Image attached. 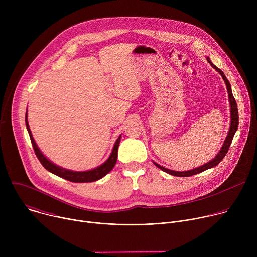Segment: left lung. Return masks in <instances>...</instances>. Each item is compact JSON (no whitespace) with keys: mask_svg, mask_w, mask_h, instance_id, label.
I'll return each instance as SVG.
<instances>
[{"mask_svg":"<svg viewBox=\"0 0 257 257\" xmlns=\"http://www.w3.org/2000/svg\"><path fill=\"white\" fill-rule=\"evenodd\" d=\"M206 60L208 61V63L211 65V67L213 69H215L219 74H221V76L223 77L225 83H226V86H227V90H228V96H229V102H230V107H231V123H230V128H229V132H228V135L224 141V144L222 146V149L219 150L218 154L211 160L209 161L208 163L198 167V168H195V169H192V170H189V171H183V172H179V171H172L170 169H167V168H164L163 166L157 164L156 162H153L159 169H161L162 171L170 174V175H173V176H177V177H189V176H192V175H195V174H198V173H201L205 170H208V169H211L215 166H217L219 163L222 162V160L225 158V156L227 155L229 149H230V145H231V142L233 140V137L238 129V124H239V115H238V107H237V102L233 96V92H232V87H231V84L229 82V80L227 79L226 75L224 74V72L218 69L212 62H210L209 58H206Z\"/></svg>","mask_w":257,"mask_h":257,"instance_id":"8db88e82","label":"left lung"}]
</instances>
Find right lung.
<instances>
[{"label":"right lung","instance_id":"add662e5","mask_svg":"<svg viewBox=\"0 0 257 257\" xmlns=\"http://www.w3.org/2000/svg\"><path fill=\"white\" fill-rule=\"evenodd\" d=\"M25 125H26L27 131H28V134H29V137H30L32 146H33L34 153H35L36 157H38V159L40 160L41 164L45 167L46 170H48L49 172H51V173H53V174H55V175H57V176H59V177H61V178H63V179H66V180L71 181V182H75V183L94 182V181H97V180L101 179V178L104 177L106 174H108L109 172H111V171L113 170V168L115 167L116 163H117L118 149H119V144H120V140H121V136H122V135H120V136L118 137V139L116 140L111 155H109L108 159H107L103 164H101L100 166H98V167H96V168H94V169H92V170L83 171V172H76V171H72V170H68V169L59 167L58 165H56V164H54L53 162H51V161L41 152V150L39 149L38 144H36L35 140L33 139L32 133H31L30 128H29V125H28L27 111H26V114H25Z\"/></svg>","mask_w":257,"mask_h":257}]
</instances>
